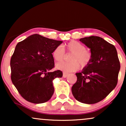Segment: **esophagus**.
Returning a JSON list of instances; mask_svg holds the SVG:
<instances>
[{"label":"esophagus","instance_id":"esophagus-1","mask_svg":"<svg viewBox=\"0 0 126 126\" xmlns=\"http://www.w3.org/2000/svg\"><path fill=\"white\" fill-rule=\"evenodd\" d=\"M68 75V73H65V72H63V76L64 78H66L67 76Z\"/></svg>","mask_w":126,"mask_h":126}]
</instances>
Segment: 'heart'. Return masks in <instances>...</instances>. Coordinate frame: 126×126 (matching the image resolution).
<instances>
[{
	"label": "heart",
	"mask_w": 126,
	"mask_h": 126,
	"mask_svg": "<svg viewBox=\"0 0 126 126\" xmlns=\"http://www.w3.org/2000/svg\"><path fill=\"white\" fill-rule=\"evenodd\" d=\"M67 52L73 53L70 57L72 62H62L56 65V68L64 72H71L77 70L80 67H86L92 59V54L86 50V47L82 43L77 41H71L65 45ZM65 50L62 46H58L53 50L52 55L54 60L60 62L65 57Z\"/></svg>",
	"instance_id": "b5f03b06"
}]
</instances>
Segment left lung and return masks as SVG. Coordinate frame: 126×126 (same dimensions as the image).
Instances as JSON below:
<instances>
[{
	"instance_id": "obj_1",
	"label": "left lung",
	"mask_w": 126,
	"mask_h": 126,
	"mask_svg": "<svg viewBox=\"0 0 126 126\" xmlns=\"http://www.w3.org/2000/svg\"><path fill=\"white\" fill-rule=\"evenodd\" d=\"M91 48L92 59L80 73L72 92L75 99L92 104L102 101L115 88L118 82L120 63L114 45L98 36L80 38Z\"/></svg>"
}]
</instances>
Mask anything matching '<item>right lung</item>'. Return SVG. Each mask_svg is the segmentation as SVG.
Returning <instances> with one entry per match:
<instances>
[{"label":"right lung","instance_id":"obj_1","mask_svg":"<svg viewBox=\"0 0 126 126\" xmlns=\"http://www.w3.org/2000/svg\"><path fill=\"white\" fill-rule=\"evenodd\" d=\"M62 41L34 34L19 42L11 59V80L22 97L28 102H47L54 93L53 80L63 72L55 70L53 50Z\"/></svg>","mask_w":126,"mask_h":126}]
</instances>
